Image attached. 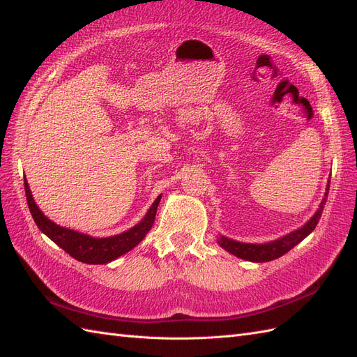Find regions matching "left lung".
<instances>
[{"label":"left lung","mask_w":357,"mask_h":357,"mask_svg":"<svg viewBox=\"0 0 357 357\" xmlns=\"http://www.w3.org/2000/svg\"><path fill=\"white\" fill-rule=\"evenodd\" d=\"M329 184H331V181H328V187H326L324 197L320 203L317 212H315L311 217V220L307 224H303L301 229L294 230V231L289 233V235L282 236L277 241L268 242V243H245V242H238V241L229 239L226 236H220L218 238L220 247L239 259L248 260V261H256V263L271 261V260H275V259L284 256V254L289 252L294 245H298L299 242H302L305 238H307L310 233L315 229V226H317V222L321 217L323 208L326 205V200H328Z\"/></svg>","instance_id":"8db88e82"}]
</instances>
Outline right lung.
I'll list each match as a JSON object with an SVG mask.
<instances>
[{
  "instance_id": "1",
  "label": "right lung",
  "mask_w": 357,
  "mask_h": 357,
  "mask_svg": "<svg viewBox=\"0 0 357 357\" xmlns=\"http://www.w3.org/2000/svg\"><path fill=\"white\" fill-rule=\"evenodd\" d=\"M24 185L28 208L37 224V227L42 230L50 241H54L58 247L68 252L71 257L88 264L109 263L122 256V254L128 252L130 250H133L136 245H139V242L146 236V233L151 230L152 224L155 221L157 208L161 200L160 195L155 199V202L152 203V206L146 212V215L130 230L109 238H93L76 230L61 227L54 221H50L36 205L26 179H24Z\"/></svg>"
}]
</instances>
